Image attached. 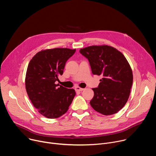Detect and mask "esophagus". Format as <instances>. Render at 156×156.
<instances>
[{"mask_svg":"<svg viewBox=\"0 0 156 156\" xmlns=\"http://www.w3.org/2000/svg\"><path fill=\"white\" fill-rule=\"evenodd\" d=\"M84 90V88H81V87H79V86H77V87H75V90H76V91H83Z\"/></svg>","mask_w":156,"mask_h":156,"instance_id":"esophagus-1","label":"esophagus"}]
</instances>
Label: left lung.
<instances>
[{"mask_svg":"<svg viewBox=\"0 0 156 156\" xmlns=\"http://www.w3.org/2000/svg\"><path fill=\"white\" fill-rule=\"evenodd\" d=\"M90 63L93 75H102L98 87L93 88L91 107L98 112L110 115L126 103L133 84V72L123 54L107 45L91 46L80 50Z\"/></svg>","mask_w":156,"mask_h":156,"instance_id":"1","label":"left lung"}]
</instances>
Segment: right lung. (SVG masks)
Listing matches in <instances>:
<instances>
[{
  "mask_svg": "<svg viewBox=\"0 0 156 156\" xmlns=\"http://www.w3.org/2000/svg\"><path fill=\"white\" fill-rule=\"evenodd\" d=\"M76 49L54 48L38 52L30 60L26 73L25 87L28 97L38 112L48 119L65 114L76 94L55 81L62 75L66 62Z\"/></svg>",
  "mask_w": 156,
  "mask_h": 156,
  "instance_id": "1",
  "label": "right lung"
}]
</instances>
